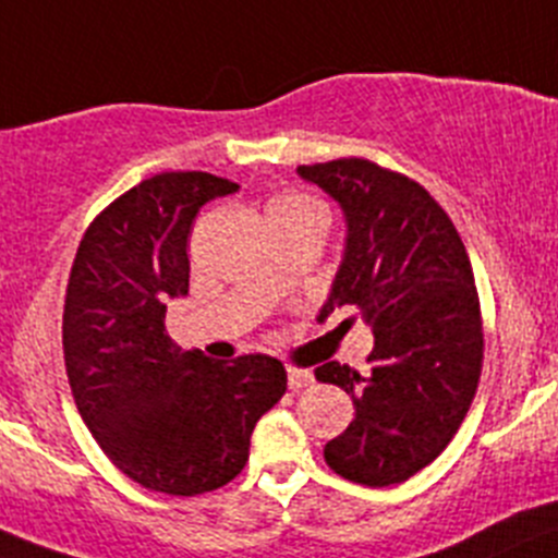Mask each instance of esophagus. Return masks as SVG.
<instances>
[{"label": "esophagus", "mask_w": 558, "mask_h": 558, "mask_svg": "<svg viewBox=\"0 0 558 558\" xmlns=\"http://www.w3.org/2000/svg\"><path fill=\"white\" fill-rule=\"evenodd\" d=\"M315 384V378H312V373H306V369H290L288 373V386L293 391H301L306 389V386Z\"/></svg>", "instance_id": "esophagus-1"}]
</instances>
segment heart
Instances as JSON below:
<instances>
[{"mask_svg":"<svg viewBox=\"0 0 558 558\" xmlns=\"http://www.w3.org/2000/svg\"><path fill=\"white\" fill-rule=\"evenodd\" d=\"M306 210H320V205H317L315 199H310L306 194H295V191H290V194H282V196H276V199H270L268 219H274V216L306 214Z\"/></svg>","mask_w":558,"mask_h":558,"instance_id":"heart-1","label":"heart"}]
</instances>
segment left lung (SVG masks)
I'll return each mask as SVG.
<instances>
[{"mask_svg":"<svg viewBox=\"0 0 558 558\" xmlns=\"http://www.w3.org/2000/svg\"><path fill=\"white\" fill-rule=\"evenodd\" d=\"M342 205L344 257L320 317L353 306L373 326L369 373L326 362L315 378L344 389L355 416L323 449L339 476L405 482L447 449L469 413L485 359L469 252L416 180L367 161L299 167Z\"/></svg>","mask_w":558,"mask_h":558,"instance_id":"1","label":"left lung"}]
</instances>
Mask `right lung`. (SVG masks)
<instances>
[{
  "label": "right lung",
  "instance_id": "add662e5",
  "mask_svg": "<svg viewBox=\"0 0 558 558\" xmlns=\"http://www.w3.org/2000/svg\"><path fill=\"white\" fill-rule=\"evenodd\" d=\"M232 191L210 172L142 180L95 216L68 279L62 350L78 413L117 469L167 496L235 480L254 424L288 389L274 355L208 362L163 326L167 301L189 293L196 214Z\"/></svg>",
  "mask_w": 558,
  "mask_h": 558
}]
</instances>
